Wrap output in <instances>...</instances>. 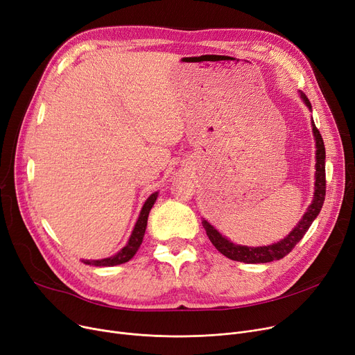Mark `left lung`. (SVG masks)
Segmentation results:
<instances>
[{
    "label": "left lung",
    "instance_id": "obj_1",
    "mask_svg": "<svg viewBox=\"0 0 355 355\" xmlns=\"http://www.w3.org/2000/svg\"><path fill=\"white\" fill-rule=\"evenodd\" d=\"M301 98L306 103V106L311 109V102L309 99L301 93ZM312 130H313V137L316 141V174H315V193H313V200L311 202V206L308 207L306 213L304 214L302 220L297 223V226L281 241H277L275 245L270 246H263V248H248V246H239L232 243L230 240L226 237H223L209 221L202 220V227L206 229V233L210 239L214 248L226 257L232 260H237V262H243V263H268L272 262V260H279L285 257L292 249L296 246L297 241H300L305 233L308 232L309 226L312 225V221L315 217L320 214L322 204L325 200V190H327V181H325V146L322 137L320 134L318 128L315 126L312 122Z\"/></svg>",
    "mask_w": 355,
    "mask_h": 355
}]
</instances>
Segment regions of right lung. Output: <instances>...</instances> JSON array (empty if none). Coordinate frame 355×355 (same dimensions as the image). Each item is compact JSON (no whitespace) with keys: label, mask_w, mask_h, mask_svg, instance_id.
I'll return each mask as SVG.
<instances>
[{"label":"right lung","mask_w":355,"mask_h":355,"mask_svg":"<svg viewBox=\"0 0 355 355\" xmlns=\"http://www.w3.org/2000/svg\"><path fill=\"white\" fill-rule=\"evenodd\" d=\"M157 197H158V193H154V194L149 196L148 200L145 201L144 207L141 210V214H139V218H138L137 225L134 227V232L129 237L128 245L121 252H118L115 256H110V257H106V259H102V260H85V263L86 265H95V266H115V265H122V263L128 262V260L132 259L135 256V253L138 252L141 243H142V239H144L145 229H146L148 214H149V210L153 209Z\"/></svg>","instance_id":"right-lung-1"}]
</instances>
